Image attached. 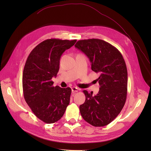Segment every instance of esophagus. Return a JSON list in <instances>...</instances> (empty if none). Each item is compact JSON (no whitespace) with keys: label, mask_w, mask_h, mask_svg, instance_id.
<instances>
[{"label":"esophagus","mask_w":151,"mask_h":151,"mask_svg":"<svg viewBox=\"0 0 151 151\" xmlns=\"http://www.w3.org/2000/svg\"><path fill=\"white\" fill-rule=\"evenodd\" d=\"M79 90V89L77 87H73L72 88V91L73 92H78Z\"/></svg>","instance_id":"obj_1"}]
</instances>
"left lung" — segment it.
<instances>
[{"label": "left lung", "mask_w": 151, "mask_h": 151, "mask_svg": "<svg viewBox=\"0 0 151 151\" xmlns=\"http://www.w3.org/2000/svg\"><path fill=\"white\" fill-rule=\"evenodd\" d=\"M75 47L87 55L93 71L99 73L98 94L83 92L85 101L80 105L83 119L94 127L111 123L121 112L127 94V70L125 60L117 48L99 39L78 40Z\"/></svg>", "instance_id": "obj_1"}]
</instances>
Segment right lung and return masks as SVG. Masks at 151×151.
Masks as SVG:
<instances>
[{"label": "right lung", "mask_w": 151, "mask_h": 151, "mask_svg": "<svg viewBox=\"0 0 151 151\" xmlns=\"http://www.w3.org/2000/svg\"><path fill=\"white\" fill-rule=\"evenodd\" d=\"M76 42L47 39L31 51L26 60L22 81L24 97L36 116L47 124L60 119L70 103L71 88L54 87L51 79L57 76L61 55Z\"/></svg>", "instance_id": "add662e5"}]
</instances>
